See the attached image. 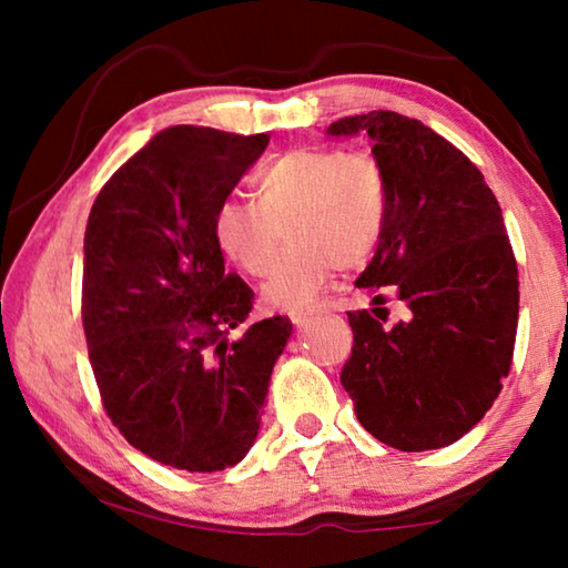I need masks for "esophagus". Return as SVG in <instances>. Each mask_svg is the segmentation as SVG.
<instances>
[{
  "label": "esophagus",
  "instance_id": "34e87169",
  "mask_svg": "<svg viewBox=\"0 0 568 568\" xmlns=\"http://www.w3.org/2000/svg\"><path fill=\"white\" fill-rule=\"evenodd\" d=\"M313 313H315L313 307H305V311H303V307H295V311H287V318H291L293 323H303L305 318H311Z\"/></svg>",
  "mask_w": 568,
  "mask_h": 568
}]
</instances>
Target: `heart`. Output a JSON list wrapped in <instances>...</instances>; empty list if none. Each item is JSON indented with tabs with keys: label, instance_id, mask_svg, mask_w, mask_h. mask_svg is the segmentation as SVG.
<instances>
[{
	"label": "heart",
	"instance_id": "obj_1",
	"mask_svg": "<svg viewBox=\"0 0 568 568\" xmlns=\"http://www.w3.org/2000/svg\"><path fill=\"white\" fill-rule=\"evenodd\" d=\"M255 197H225L213 213V237L240 271L261 277L277 307H305L328 285L335 265L368 263L386 230L388 180L368 150L295 148L253 178Z\"/></svg>",
	"mask_w": 568,
	"mask_h": 568
}]
</instances>
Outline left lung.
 Instances as JSON below:
<instances>
[{
  "mask_svg": "<svg viewBox=\"0 0 568 568\" xmlns=\"http://www.w3.org/2000/svg\"><path fill=\"white\" fill-rule=\"evenodd\" d=\"M365 132L388 180L386 230L355 287L373 313L353 311V351L341 383L361 426L398 450L466 436L511 371L518 267L498 200L464 152L426 124L373 110L328 134ZM390 290L409 318L385 328Z\"/></svg>",
  "mask_w": 568,
  "mask_h": 568,
  "instance_id": "8db88e82",
  "label": "left lung"
}]
</instances>
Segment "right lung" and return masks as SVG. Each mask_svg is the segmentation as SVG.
<instances>
[{
  "mask_svg": "<svg viewBox=\"0 0 568 568\" xmlns=\"http://www.w3.org/2000/svg\"><path fill=\"white\" fill-rule=\"evenodd\" d=\"M267 140L160 132L104 182L84 230L82 325L102 406L130 446L190 474L243 460L293 331L275 315L227 341L255 293L213 237L215 207Z\"/></svg>",
  "mask_w": 568,
  "mask_h": 568,
  "instance_id": "1",
  "label": "right lung"
}]
</instances>
